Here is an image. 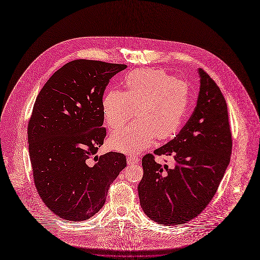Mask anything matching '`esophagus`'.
I'll use <instances>...</instances> for the list:
<instances>
[{
  "instance_id": "34e87169",
  "label": "esophagus",
  "mask_w": 260,
  "mask_h": 260,
  "mask_svg": "<svg viewBox=\"0 0 260 260\" xmlns=\"http://www.w3.org/2000/svg\"><path fill=\"white\" fill-rule=\"evenodd\" d=\"M138 161H139V159L137 156H128L127 157L128 165H136V164H138Z\"/></svg>"
}]
</instances>
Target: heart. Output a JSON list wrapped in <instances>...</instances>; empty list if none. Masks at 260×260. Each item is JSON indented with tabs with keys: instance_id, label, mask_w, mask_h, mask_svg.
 Masks as SVG:
<instances>
[{
	"instance_id": "b5f03b06",
	"label": "heart",
	"mask_w": 260,
	"mask_h": 260,
	"mask_svg": "<svg viewBox=\"0 0 260 260\" xmlns=\"http://www.w3.org/2000/svg\"><path fill=\"white\" fill-rule=\"evenodd\" d=\"M125 91L112 90L104 98L103 112L112 129L122 127L134 115L137 120L115 131L111 147L136 154L156 138L172 137L181 127L189 108L190 89L164 70L137 69L125 77Z\"/></svg>"
}]
</instances>
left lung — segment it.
<instances>
[{"instance_id":"left-lung-1","label":"left lung","mask_w":260,"mask_h":260,"mask_svg":"<svg viewBox=\"0 0 260 260\" xmlns=\"http://www.w3.org/2000/svg\"><path fill=\"white\" fill-rule=\"evenodd\" d=\"M200 87L195 110L178 135L153 151L172 156L164 167L147 153L138 185L140 205L152 220L182 224L197 216L214 196L230 164L232 133L224 98L214 80L198 70Z\"/></svg>"}]
</instances>
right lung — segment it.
Here are the masks:
<instances>
[{"label":"right lung","mask_w":260,"mask_h":260,"mask_svg":"<svg viewBox=\"0 0 260 260\" xmlns=\"http://www.w3.org/2000/svg\"><path fill=\"white\" fill-rule=\"evenodd\" d=\"M124 64L74 60L40 91L28 122V147L37 190L50 210L68 221L93 216L110 185L127 166L126 155H95L104 144L103 96Z\"/></svg>","instance_id":"right-lung-1"}]
</instances>
